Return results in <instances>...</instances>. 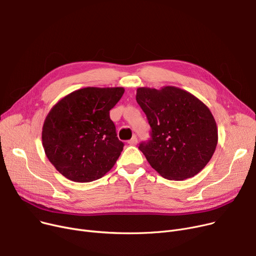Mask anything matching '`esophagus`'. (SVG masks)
Returning a JSON list of instances; mask_svg holds the SVG:
<instances>
[{"mask_svg":"<svg viewBox=\"0 0 256 256\" xmlns=\"http://www.w3.org/2000/svg\"><path fill=\"white\" fill-rule=\"evenodd\" d=\"M137 143H138V139H137V137H136V136H134V137L128 141L130 145H137Z\"/></svg>","mask_w":256,"mask_h":256,"instance_id":"esophagus-1","label":"esophagus"}]
</instances>
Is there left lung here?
Instances as JSON below:
<instances>
[{"label":"left lung","instance_id":"8db88e82","mask_svg":"<svg viewBox=\"0 0 256 256\" xmlns=\"http://www.w3.org/2000/svg\"><path fill=\"white\" fill-rule=\"evenodd\" d=\"M136 100L151 128V139L139 146L150 166L168 180H185L200 173L218 142L210 109L176 86L139 88Z\"/></svg>","mask_w":256,"mask_h":256}]
</instances>
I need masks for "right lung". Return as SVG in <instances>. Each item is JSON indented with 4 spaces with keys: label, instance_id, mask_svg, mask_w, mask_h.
I'll use <instances>...</instances> for the list:
<instances>
[{
    "label": "right lung",
    "instance_id": "right-lung-1",
    "mask_svg": "<svg viewBox=\"0 0 256 256\" xmlns=\"http://www.w3.org/2000/svg\"><path fill=\"white\" fill-rule=\"evenodd\" d=\"M124 88H85L64 96L51 108L42 128L49 162L75 182L100 179L115 164L124 149L109 111Z\"/></svg>",
    "mask_w": 256,
    "mask_h": 256
}]
</instances>
